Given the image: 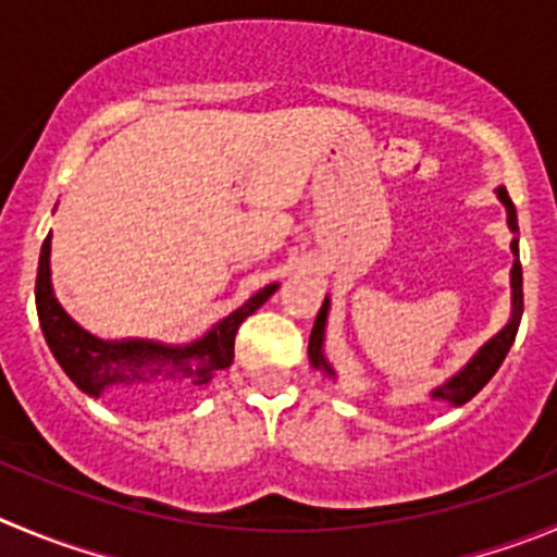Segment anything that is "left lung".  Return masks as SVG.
I'll return each mask as SVG.
<instances>
[{"label": "left lung", "mask_w": 557, "mask_h": 557, "mask_svg": "<svg viewBox=\"0 0 557 557\" xmlns=\"http://www.w3.org/2000/svg\"><path fill=\"white\" fill-rule=\"evenodd\" d=\"M497 197H500L503 202H506L508 208V227L511 231H519L517 227V208H513L511 197H508V191L497 189ZM511 249L513 255H517V261H513V269H511V288H513V315L511 321H508V326L503 332H497L495 337H492L486 346H483L481 351H478L475 357H472L470 362H467L465 368H461V373H456L450 382H445L443 387H436L431 396L440 398V401H450L456 404V407H461V404L470 401L472 396H475L478 389H483V384L490 382L492 376L497 373V368L503 366V360H506L508 349H511L513 337H517V330H519V319H522V310H524V302H522V263H519V244L517 238L511 242ZM326 299L324 305H321L319 315H315V324H313V332H310V362H313L315 368H324L326 373L332 376V368L326 366L324 355H321V343H324V324H326Z\"/></svg>", "instance_id": "obj_1"}]
</instances>
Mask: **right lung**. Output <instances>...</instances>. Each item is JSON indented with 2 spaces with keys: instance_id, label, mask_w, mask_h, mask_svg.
<instances>
[{
  "instance_id": "obj_1",
  "label": "right lung",
  "mask_w": 557,
  "mask_h": 557,
  "mask_svg": "<svg viewBox=\"0 0 557 557\" xmlns=\"http://www.w3.org/2000/svg\"><path fill=\"white\" fill-rule=\"evenodd\" d=\"M49 242L46 236L40 247L38 280H35V305H38L40 330L51 355L57 357L62 371L87 396L103 393H134L150 398H178L189 389L200 387L216 371H225L233 362L236 332L247 315L267 302L277 285H267L249 299L247 305L222 319L214 330L189 346H161L148 341H101L82 330L71 315L60 308L51 294L49 280Z\"/></svg>"
}]
</instances>
